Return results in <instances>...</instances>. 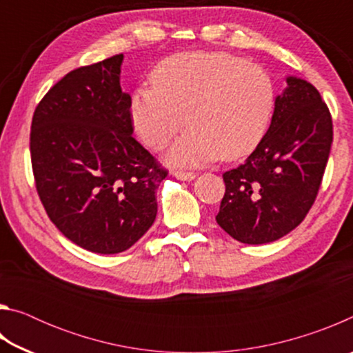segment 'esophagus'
Returning a JSON list of instances; mask_svg holds the SVG:
<instances>
[{
  "instance_id": "34e87169",
  "label": "esophagus",
  "mask_w": 353,
  "mask_h": 353,
  "mask_svg": "<svg viewBox=\"0 0 353 353\" xmlns=\"http://www.w3.org/2000/svg\"><path fill=\"white\" fill-rule=\"evenodd\" d=\"M172 176H174L176 179H179V181H193V179L196 177L194 172H187V171H174L172 172Z\"/></svg>"
}]
</instances>
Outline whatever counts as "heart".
<instances>
[{
	"mask_svg": "<svg viewBox=\"0 0 353 353\" xmlns=\"http://www.w3.org/2000/svg\"><path fill=\"white\" fill-rule=\"evenodd\" d=\"M276 90L259 65L225 52H182L152 71V83L137 87L129 113L134 130L160 151L187 123L166 160L201 166L218 157L235 160L259 145L271 121Z\"/></svg>",
	"mask_w": 353,
	"mask_h": 353,
	"instance_id": "1",
	"label": "heart"
}]
</instances>
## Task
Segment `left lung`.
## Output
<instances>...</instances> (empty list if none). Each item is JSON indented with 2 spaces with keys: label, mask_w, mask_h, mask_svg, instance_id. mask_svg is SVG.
<instances>
[{
  "label": "left lung",
  "mask_w": 353,
  "mask_h": 353,
  "mask_svg": "<svg viewBox=\"0 0 353 353\" xmlns=\"http://www.w3.org/2000/svg\"><path fill=\"white\" fill-rule=\"evenodd\" d=\"M332 141V115L319 92L301 77H286L268 132L246 162L223 174L216 223L244 244L290 234L318 196Z\"/></svg>",
  "instance_id": "obj_1"
}]
</instances>
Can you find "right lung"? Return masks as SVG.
<instances>
[{"mask_svg": "<svg viewBox=\"0 0 353 353\" xmlns=\"http://www.w3.org/2000/svg\"><path fill=\"white\" fill-rule=\"evenodd\" d=\"M123 54L70 71L32 117L31 162L48 216L82 249L118 254L146 234L168 171L137 141Z\"/></svg>", "mask_w": 353, "mask_h": 353, "instance_id": "right-lung-1", "label": "right lung"}]
</instances>
